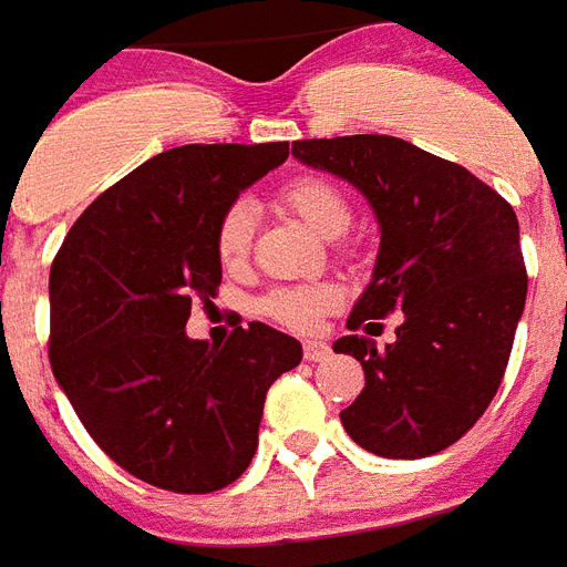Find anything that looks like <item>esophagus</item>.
<instances>
[{"label": "esophagus", "mask_w": 567, "mask_h": 567, "mask_svg": "<svg viewBox=\"0 0 567 567\" xmlns=\"http://www.w3.org/2000/svg\"><path fill=\"white\" fill-rule=\"evenodd\" d=\"M330 357V346L328 342H305V360L310 362H324Z\"/></svg>", "instance_id": "esophagus-1"}]
</instances>
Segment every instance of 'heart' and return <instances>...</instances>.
I'll return each instance as SVG.
<instances>
[{"instance_id":"heart-1","label":"heart","mask_w":567,"mask_h":567,"mask_svg":"<svg viewBox=\"0 0 567 567\" xmlns=\"http://www.w3.org/2000/svg\"><path fill=\"white\" fill-rule=\"evenodd\" d=\"M280 205L301 216L312 230H319L321 237L328 239L342 237L351 225V205L342 196V189L319 178V175L289 181L287 187L280 189ZM255 210L246 202H237L221 213L219 225H216V257L225 269L237 271L246 266L248 257H251V246H255ZM337 305V287L301 284V287L271 289L269 296L260 298V312L284 328L307 333L324 319V312H330Z\"/></svg>"}]
</instances>
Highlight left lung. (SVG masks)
Instances as JSON below:
<instances>
[{
  "instance_id": "1",
  "label": "left lung",
  "mask_w": 567,
  "mask_h": 567,
  "mask_svg": "<svg viewBox=\"0 0 567 567\" xmlns=\"http://www.w3.org/2000/svg\"><path fill=\"white\" fill-rule=\"evenodd\" d=\"M292 155L354 184L378 216V262L348 328L373 336L402 310L386 349L357 333L333 342L365 371L342 427L386 460L445 451L497 395L527 301L513 205L460 163L386 134L298 140Z\"/></svg>"
}]
</instances>
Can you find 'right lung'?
<instances>
[{
	"mask_svg": "<svg viewBox=\"0 0 567 567\" xmlns=\"http://www.w3.org/2000/svg\"><path fill=\"white\" fill-rule=\"evenodd\" d=\"M289 143L161 152L81 213L49 271V360L113 463L166 492L230 486L257 451L266 392L301 342L248 321L221 348L187 337L221 284L216 225Z\"/></svg>",
	"mask_w": 567,
	"mask_h": 567,
	"instance_id": "add662e5",
	"label": "right lung"
}]
</instances>
